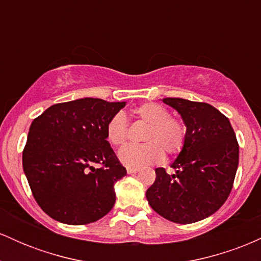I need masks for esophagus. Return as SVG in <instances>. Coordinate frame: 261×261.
Listing matches in <instances>:
<instances>
[{
	"label": "esophagus",
	"mask_w": 261,
	"mask_h": 261,
	"mask_svg": "<svg viewBox=\"0 0 261 261\" xmlns=\"http://www.w3.org/2000/svg\"><path fill=\"white\" fill-rule=\"evenodd\" d=\"M139 168H131V167H127L126 168V172L128 173V174H135V173L139 172Z\"/></svg>",
	"instance_id": "obj_1"
}]
</instances>
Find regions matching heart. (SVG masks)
Masks as SVG:
<instances>
[{
	"mask_svg": "<svg viewBox=\"0 0 261 261\" xmlns=\"http://www.w3.org/2000/svg\"><path fill=\"white\" fill-rule=\"evenodd\" d=\"M135 115L148 127L140 145H127L119 152V160L131 168H143L163 160L164 151L173 155L184 148L187 126L176 118H170L168 110L157 103H145L135 109ZM107 139L114 146H121L127 140V120L124 113H116L107 124Z\"/></svg>",
	"mask_w": 261,
	"mask_h": 261,
	"instance_id": "1",
	"label": "heart"
}]
</instances>
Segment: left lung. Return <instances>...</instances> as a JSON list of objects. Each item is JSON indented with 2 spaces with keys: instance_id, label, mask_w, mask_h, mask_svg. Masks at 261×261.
Here are the masks:
<instances>
[{
  "instance_id": "8db88e82",
  "label": "left lung",
  "mask_w": 261,
  "mask_h": 261,
  "mask_svg": "<svg viewBox=\"0 0 261 261\" xmlns=\"http://www.w3.org/2000/svg\"><path fill=\"white\" fill-rule=\"evenodd\" d=\"M187 126L174 174L155 169L146 191L152 208L172 222L188 224L211 216L226 202L238 168L239 146L227 116L207 103L164 98Z\"/></svg>"
}]
</instances>
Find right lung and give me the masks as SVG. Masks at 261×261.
Masks as SVG:
<instances>
[{"label":"right lung","mask_w":261,"mask_h":261,"mask_svg":"<svg viewBox=\"0 0 261 261\" xmlns=\"http://www.w3.org/2000/svg\"><path fill=\"white\" fill-rule=\"evenodd\" d=\"M125 106L82 98L54 104L33 120L23 170L35 201L54 220L80 226L113 208L114 185L126 169L107 141V124Z\"/></svg>","instance_id":"1"}]
</instances>
